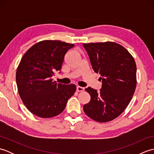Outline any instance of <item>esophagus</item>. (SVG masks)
Masks as SVG:
<instances>
[{"instance_id":"obj_1","label":"esophagus","mask_w":154,"mask_h":154,"mask_svg":"<svg viewBox=\"0 0 154 154\" xmlns=\"http://www.w3.org/2000/svg\"><path fill=\"white\" fill-rule=\"evenodd\" d=\"M84 90H85V88L82 87H80V86L77 87V91H78V92H83Z\"/></svg>"}]
</instances>
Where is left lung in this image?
Listing matches in <instances>:
<instances>
[{
	"label": "left lung",
	"mask_w": 154,
	"mask_h": 154,
	"mask_svg": "<svg viewBox=\"0 0 154 154\" xmlns=\"http://www.w3.org/2000/svg\"><path fill=\"white\" fill-rule=\"evenodd\" d=\"M94 71L99 73L103 85L100 91L88 87L91 95L83 110L91 119L106 122L126 109L136 87V65L125 48L112 42L83 44Z\"/></svg>",
	"instance_id": "8db88e82"
}]
</instances>
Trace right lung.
<instances>
[{
	"label": "right lung",
	"mask_w": 154,
	"mask_h": 154,
	"mask_svg": "<svg viewBox=\"0 0 154 154\" xmlns=\"http://www.w3.org/2000/svg\"><path fill=\"white\" fill-rule=\"evenodd\" d=\"M74 45L43 40L22 56L16 70V84L23 103L34 115L44 119L59 115L76 91L74 84H57L51 79L55 71L61 69L65 54Z\"/></svg>",
	"instance_id": "1"
}]
</instances>
